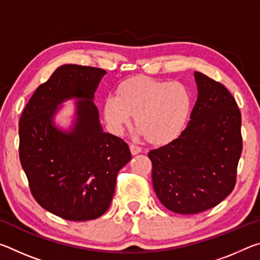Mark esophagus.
Wrapping results in <instances>:
<instances>
[{"mask_svg":"<svg viewBox=\"0 0 260 260\" xmlns=\"http://www.w3.org/2000/svg\"><path fill=\"white\" fill-rule=\"evenodd\" d=\"M129 149H131V152H132V155H133V156L138 155V153H140L141 151H142V149H141L139 146H135V144H131Z\"/></svg>","mask_w":260,"mask_h":260,"instance_id":"esophagus-1","label":"esophagus"}]
</instances>
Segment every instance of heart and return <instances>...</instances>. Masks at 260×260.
Masks as SVG:
<instances>
[{
	"instance_id": "1",
	"label": "heart",
	"mask_w": 260,
	"mask_h": 260,
	"mask_svg": "<svg viewBox=\"0 0 260 260\" xmlns=\"http://www.w3.org/2000/svg\"><path fill=\"white\" fill-rule=\"evenodd\" d=\"M192 105L191 91L183 83L139 77L120 85L117 96L109 95L103 112L113 133L121 134L135 116L141 135L151 143L166 144L186 128Z\"/></svg>"
}]
</instances>
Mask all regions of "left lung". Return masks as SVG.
I'll use <instances>...</instances> for the list:
<instances>
[{
	"label": "left lung",
	"instance_id": "left-lung-1",
	"mask_svg": "<svg viewBox=\"0 0 260 260\" xmlns=\"http://www.w3.org/2000/svg\"><path fill=\"white\" fill-rule=\"evenodd\" d=\"M197 101L179 138L148 153L158 200L180 214L203 212L230 195L242 152L241 112L227 88L193 73Z\"/></svg>",
	"mask_w": 260,
	"mask_h": 260
}]
</instances>
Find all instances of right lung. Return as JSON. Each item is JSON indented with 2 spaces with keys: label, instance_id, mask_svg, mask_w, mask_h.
I'll return each mask as SVG.
<instances>
[{
  "label": "right lung",
  "instance_id": "right-lung-1",
  "mask_svg": "<svg viewBox=\"0 0 260 260\" xmlns=\"http://www.w3.org/2000/svg\"><path fill=\"white\" fill-rule=\"evenodd\" d=\"M107 71L65 64L26 105L19 120V158L30 191L43 209L71 221L105 213L119 170L131 160L124 140L103 132L95 91ZM76 99L69 130L56 126L61 104Z\"/></svg>",
  "mask_w": 260,
  "mask_h": 260
}]
</instances>
